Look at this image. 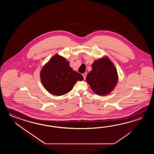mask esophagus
Listing matches in <instances>:
<instances>
[{"label": "esophagus", "instance_id": "34e87169", "mask_svg": "<svg viewBox=\"0 0 154 154\" xmlns=\"http://www.w3.org/2000/svg\"><path fill=\"white\" fill-rule=\"evenodd\" d=\"M82 75L84 76V79H85L86 78V75H87V73L86 72H85V73H84L83 74H82Z\"/></svg>", "mask_w": 154, "mask_h": 154}]
</instances>
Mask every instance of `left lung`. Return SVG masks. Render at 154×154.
I'll list each match as a JSON object with an SVG mask.
<instances>
[{
  "label": "left lung",
  "instance_id": "left-lung-1",
  "mask_svg": "<svg viewBox=\"0 0 154 154\" xmlns=\"http://www.w3.org/2000/svg\"><path fill=\"white\" fill-rule=\"evenodd\" d=\"M86 80L96 94L106 96L110 94L117 84L118 73L108 57H103L94 62L91 71Z\"/></svg>",
  "mask_w": 154,
  "mask_h": 154
}]
</instances>
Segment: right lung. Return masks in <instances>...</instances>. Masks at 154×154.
<instances>
[{
	"label": "right lung",
	"instance_id": "obj_1",
	"mask_svg": "<svg viewBox=\"0 0 154 154\" xmlns=\"http://www.w3.org/2000/svg\"><path fill=\"white\" fill-rule=\"evenodd\" d=\"M41 82L50 94L62 96L68 93L78 81L83 80L81 74L73 70L69 62L56 54L43 66L40 72Z\"/></svg>",
	"mask_w": 154,
	"mask_h": 154
}]
</instances>
